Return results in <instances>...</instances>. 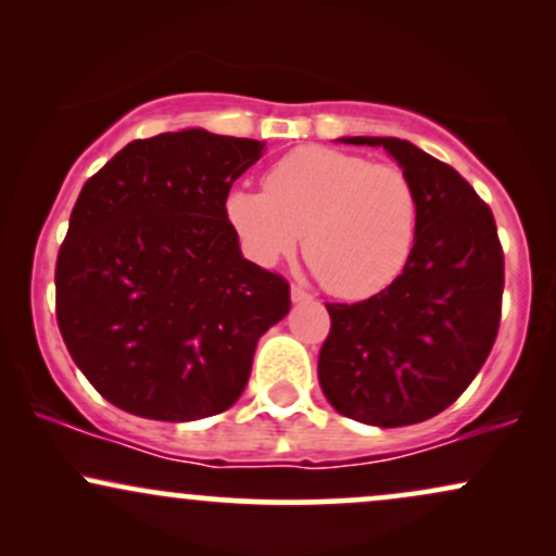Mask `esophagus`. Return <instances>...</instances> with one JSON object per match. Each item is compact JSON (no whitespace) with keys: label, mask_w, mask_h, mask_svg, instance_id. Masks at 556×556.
<instances>
[{"label":"esophagus","mask_w":556,"mask_h":556,"mask_svg":"<svg viewBox=\"0 0 556 556\" xmlns=\"http://www.w3.org/2000/svg\"><path fill=\"white\" fill-rule=\"evenodd\" d=\"M290 298H292V303H305V300H311V292H305L303 287L292 285V290H290Z\"/></svg>","instance_id":"34e87169"}]
</instances>
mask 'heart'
<instances>
[{"mask_svg":"<svg viewBox=\"0 0 556 556\" xmlns=\"http://www.w3.org/2000/svg\"><path fill=\"white\" fill-rule=\"evenodd\" d=\"M264 190H235L227 219L261 266L303 256L331 295L363 300L387 290L410 261L420 201L397 164L300 146L271 164Z\"/></svg>","mask_w":556,"mask_h":556,"instance_id":"obj_1","label":"heart"}]
</instances>
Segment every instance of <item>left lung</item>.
Instances as JSON below:
<instances>
[{
    "mask_svg": "<svg viewBox=\"0 0 556 556\" xmlns=\"http://www.w3.org/2000/svg\"><path fill=\"white\" fill-rule=\"evenodd\" d=\"M342 140L384 146L416 185L420 216L410 261L387 290L327 303L318 384L361 424H420L460 397L494 348L504 290L496 222L460 172L410 140Z\"/></svg>",
    "mask_w": 556,
    "mask_h": 556,
    "instance_id": "1",
    "label": "left lung"
}]
</instances>
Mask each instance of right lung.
<instances>
[{
	"label": "right lung",
	"mask_w": 556,
	"mask_h": 556,
	"mask_svg": "<svg viewBox=\"0 0 556 556\" xmlns=\"http://www.w3.org/2000/svg\"><path fill=\"white\" fill-rule=\"evenodd\" d=\"M264 143L206 130L132 140L83 185L56 256V324L119 410L198 420L232 407L290 285L242 258L232 182Z\"/></svg>",
	"instance_id": "obj_1"
}]
</instances>
